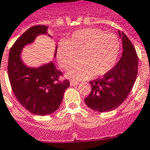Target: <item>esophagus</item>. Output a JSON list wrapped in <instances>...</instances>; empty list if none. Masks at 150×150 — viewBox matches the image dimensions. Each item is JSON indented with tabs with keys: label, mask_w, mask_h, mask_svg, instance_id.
<instances>
[{
	"label": "esophagus",
	"mask_w": 150,
	"mask_h": 150,
	"mask_svg": "<svg viewBox=\"0 0 150 150\" xmlns=\"http://www.w3.org/2000/svg\"><path fill=\"white\" fill-rule=\"evenodd\" d=\"M79 84V82H77V81H75L73 80L70 81V85L71 86H76Z\"/></svg>",
	"instance_id": "obj_1"
}]
</instances>
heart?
I'll use <instances>...</instances> for the list:
<instances>
[{"label":"heart","mask_w":150,"mask_h":150,"mask_svg":"<svg viewBox=\"0 0 150 150\" xmlns=\"http://www.w3.org/2000/svg\"><path fill=\"white\" fill-rule=\"evenodd\" d=\"M120 50V42L113 33L98 28L77 31L67 41H60L57 49V59L61 67L69 69L67 72L74 80L101 77L114 67Z\"/></svg>","instance_id":"b5f03b06"}]
</instances>
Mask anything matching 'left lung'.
Segmentation results:
<instances>
[{
  "label": "left lung",
  "instance_id": "1",
  "mask_svg": "<svg viewBox=\"0 0 150 150\" xmlns=\"http://www.w3.org/2000/svg\"><path fill=\"white\" fill-rule=\"evenodd\" d=\"M123 52L120 59L107 74L91 81V91L84 99L87 106L94 111L106 112L120 106L127 99L137 75L138 57L136 50L125 33L118 31Z\"/></svg>",
  "mask_w": 150,
  "mask_h": 150
}]
</instances>
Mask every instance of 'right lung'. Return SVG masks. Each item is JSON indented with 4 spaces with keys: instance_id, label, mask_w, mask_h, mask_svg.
Returning a JSON list of instances; mask_svg holds the SVG:
<instances>
[{
    "instance_id": "add662e5",
    "label": "right lung",
    "mask_w": 150,
    "mask_h": 150,
    "mask_svg": "<svg viewBox=\"0 0 150 150\" xmlns=\"http://www.w3.org/2000/svg\"><path fill=\"white\" fill-rule=\"evenodd\" d=\"M47 26L38 25L25 32L10 48L7 66L9 80L15 97L25 109L38 115H47L57 111L65 91L69 87L68 80L59 81L62 73L52 62L32 68L25 66L21 59L23 48L32 44L39 35L47 34Z\"/></svg>"
}]
</instances>
